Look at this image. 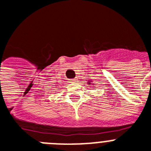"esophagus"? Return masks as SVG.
<instances>
[{
	"instance_id": "esophagus-1",
	"label": "esophagus",
	"mask_w": 151,
	"mask_h": 151,
	"mask_svg": "<svg viewBox=\"0 0 151 151\" xmlns=\"http://www.w3.org/2000/svg\"><path fill=\"white\" fill-rule=\"evenodd\" d=\"M77 80H78V78H73V79L69 80V82H73V83H74V82H77Z\"/></svg>"
}]
</instances>
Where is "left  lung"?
I'll return each mask as SVG.
<instances>
[{"label": "left lung", "instance_id": "left-lung-1", "mask_svg": "<svg viewBox=\"0 0 151 151\" xmlns=\"http://www.w3.org/2000/svg\"><path fill=\"white\" fill-rule=\"evenodd\" d=\"M88 84H90V83H88Z\"/></svg>", "mask_w": 151, "mask_h": 151}]
</instances>
